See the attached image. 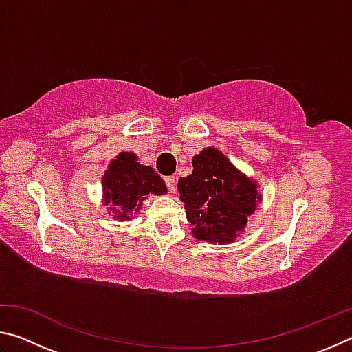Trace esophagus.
Here are the masks:
<instances>
[{"label":"esophagus","mask_w":352,"mask_h":352,"mask_svg":"<svg viewBox=\"0 0 352 352\" xmlns=\"http://www.w3.org/2000/svg\"><path fill=\"white\" fill-rule=\"evenodd\" d=\"M164 183H166V186H168L169 192H175V189H177V178L175 177H166Z\"/></svg>","instance_id":"obj_1"}]
</instances>
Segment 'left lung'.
Here are the masks:
<instances>
[{
  "label": "left lung",
  "instance_id": "left-lung-1",
  "mask_svg": "<svg viewBox=\"0 0 352 352\" xmlns=\"http://www.w3.org/2000/svg\"><path fill=\"white\" fill-rule=\"evenodd\" d=\"M192 166V174L178 180L192 234L219 243L234 241L261 200L256 184L214 147L195 155Z\"/></svg>",
  "mask_w": 352,
  "mask_h": 352
}]
</instances>
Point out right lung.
Wrapping results in <instances>:
<instances>
[{"label": "right lung", "instance_id": "add662e5", "mask_svg": "<svg viewBox=\"0 0 352 352\" xmlns=\"http://www.w3.org/2000/svg\"><path fill=\"white\" fill-rule=\"evenodd\" d=\"M105 204L115 219H130L141 210V205L148 194H164L166 186L151 166L136 162V155L122 152L113 160L102 178Z\"/></svg>", "mask_w": 352, "mask_h": 352}]
</instances>
